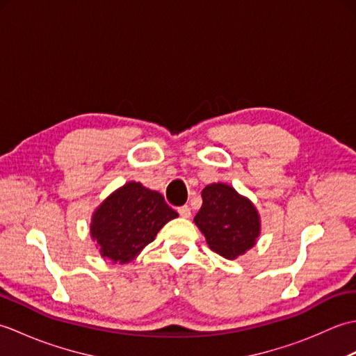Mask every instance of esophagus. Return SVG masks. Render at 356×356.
Masks as SVG:
<instances>
[{
    "label": "esophagus",
    "mask_w": 356,
    "mask_h": 356,
    "mask_svg": "<svg viewBox=\"0 0 356 356\" xmlns=\"http://www.w3.org/2000/svg\"><path fill=\"white\" fill-rule=\"evenodd\" d=\"M177 213L180 214V217H184V218H190V217H191V208L188 207V205H185V207H180V208H177Z\"/></svg>",
    "instance_id": "esophagus-1"
}]
</instances>
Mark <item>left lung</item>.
I'll return each instance as SVG.
<instances>
[{
  "instance_id": "8db88e82",
  "label": "left lung",
  "mask_w": 356,
  "mask_h": 356,
  "mask_svg": "<svg viewBox=\"0 0 356 356\" xmlns=\"http://www.w3.org/2000/svg\"><path fill=\"white\" fill-rule=\"evenodd\" d=\"M202 197L194 223L214 252L226 260H236L255 246L261 220L251 200L222 182L207 185Z\"/></svg>"
}]
</instances>
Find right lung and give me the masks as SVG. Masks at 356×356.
Instances as JSON below:
<instances>
[{
    "label": "right lung",
    "mask_w": 356,
    "mask_h": 356,
    "mask_svg": "<svg viewBox=\"0 0 356 356\" xmlns=\"http://www.w3.org/2000/svg\"><path fill=\"white\" fill-rule=\"evenodd\" d=\"M179 214L163 195L140 182H127L95 209L90 237L104 259L125 264L149 245L163 226Z\"/></svg>",
    "instance_id": "obj_1"
}]
</instances>
